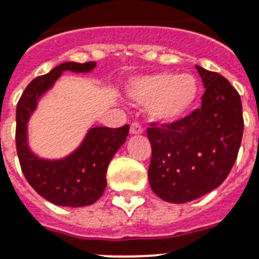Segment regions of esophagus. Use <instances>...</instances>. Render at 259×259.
Wrapping results in <instances>:
<instances>
[{
  "label": "esophagus",
  "instance_id": "esophagus-1",
  "mask_svg": "<svg viewBox=\"0 0 259 259\" xmlns=\"http://www.w3.org/2000/svg\"><path fill=\"white\" fill-rule=\"evenodd\" d=\"M143 133V127L140 123H132L130 126V136H140Z\"/></svg>",
  "mask_w": 259,
  "mask_h": 259
}]
</instances>
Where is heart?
I'll list each match as a JSON object with an SVG mask.
<instances>
[{
	"mask_svg": "<svg viewBox=\"0 0 259 259\" xmlns=\"http://www.w3.org/2000/svg\"><path fill=\"white\" fill-rule=\"evenodd\" d=\"M127 96L137 105H147L149 117L155 122L174 123L195 105L199 82L191 73H150L130 80Z\"/></svg>",
	"mask_w": 259,
	"mask_h": 259,
	"instance_id": "b5f03b06",
	"label": "heart"
}]
</instances>
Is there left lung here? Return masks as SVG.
Here are the masks:
<instances>
[{
  "label": "left lung",
  "mask_w": 259,
  "mask_h": 259,
  "mask_svg": "<svg viewBox=\"0 0 259 259\" xmlns=\"http://www.w3.org/2000/svg\"><path fill=\"white\" fill-rule=\"evenodd\" d=\"M201 106L170 125H151L149 183L156 196L182 204L207 195L229 175L244 133L242 104L224 76L196 66Z\"/></svg>",
  "instance_id": "8db88e82"
}]
</instances>
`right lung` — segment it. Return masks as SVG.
Listing matches in <instances>:
<instances>
[{
	"instance_id": "1",
	"label": "right lung",
	"mask_w": 259,
	"mask_h": 259,
	"mask_svg": "<svg viewBox=\"0 0 259 259\" xmlns=\"http://www.w3.org/2000/svg\"><path fill=\"white\" fill-rule=\"evenodd\" d=\"M95 67L96 62L62 63L32 80L17 105L15 143L23 175L40 196L60 207H85L103 196L106 170L114 154L126 142L129 125L118 129L91 127L72 153L59 159H49L30 149L29 121L38 108L39 100L55 85L64 71L88 73Z\"/></svg>"
}]
</instances>
